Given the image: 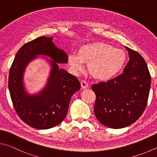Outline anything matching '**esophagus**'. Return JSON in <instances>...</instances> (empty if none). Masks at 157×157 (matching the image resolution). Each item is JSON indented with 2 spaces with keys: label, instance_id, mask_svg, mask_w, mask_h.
Listing matches in <instances>:
<instances>
[{
  "label": "esophagus",
  "instance_id": "obj_1",
  "mask_svg": "<svg viewBox=\"0 0 157 157\" xmlns=\"http://www.w3.org/2000/svg\"><path fill=\"white\" fill-rule=\"evenodd\" d=\"M81 87H82V89H86L87 87H88V84L87 83V82L86 81H83V80H82L81 81Z\"/></svg>",
  "mask_w": 157,
  "mask_h": 157
}]
</instances>
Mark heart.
<instances>
[{"mask_svg": "<svg viewBox=\"0 0 157 157\" xmlns=\"http://www.w3.org/2000/svg\"><path fill=\"white\" fill-rule=\"evenodd\" d=\"M125 52L122 49L108 44L96 42L81 45L77 54H70L68 64L76 71L83 70V63L93 78L107 81L113 78L121 70L126 61Z\"/></svg>", "mask_w": 157, "mask_h": 157, "instance_id": "heart-1", "label": "heart"}]
</instances>
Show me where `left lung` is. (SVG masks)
<instances>
[{
  "mask_svg": "<svg viewBox=\"0 0 157 157\" xmlns=\"http://www.w3.org/2000/svg\"><path fill=\"white\" fill-rule=\"evenodd\" d=\"M125 48L130 60L123 73L92 86L96 94V117L103 125L113 129L127 127L139 119L146 108L151 86V76L144 58Z\"/></svg>",
  "mask_w": 157,
  "mask_h": 157,
  "instance_id": "obj_1",
  "label": "left lung"
}]
</instances>
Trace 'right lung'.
Listing matches in <instances>:
<instances>
[{"label":"right lung","instance_id":"right-lung-1","mask_svg":"<svg viewBox=\"0 0 157 157\" xmlns=\"http://www.w3.org/2000/svg\"><path fill=\"white\" fill-rule=\"evenodd\" d=\"M52 40V37L40 36L22 46L11 66L8 79L16 113L27 125L40 130L54 128L64 120L71 97L81 88L76 76L59 67V63L68 62L67 55ZM39 56L47 60L51 70L46 86L38 93L29 94L24 87V74L29 63Z\"/></svg>","mask_w":157,"mask_h":157}]
</instances>
